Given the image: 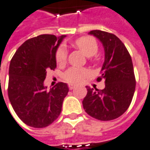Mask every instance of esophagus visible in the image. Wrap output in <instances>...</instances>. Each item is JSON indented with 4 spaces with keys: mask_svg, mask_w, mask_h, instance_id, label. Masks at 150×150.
<instances>
[{
    "mask_svg": "<svg viewBox=\"0 0 150 150\" xmlns=\"http://www.w3.org/2000/svg\"><path fill=\"white\" fill-rule=\"evenodd\" d=\"M74 87H75V86L73 85V84H69V90H73V89H74Z\"/></svg>",
    "mask_w": 150,
    "mask_h": 150,
    "instance_id": "1",
    "label": "esophagus"
}]
</instances>
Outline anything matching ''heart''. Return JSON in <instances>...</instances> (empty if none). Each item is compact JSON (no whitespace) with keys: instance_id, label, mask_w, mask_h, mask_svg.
Instances as JSON below:
<instances>
[{"instance_id":"heart-1","label":"heart","mask_w":150,"mask_h":150,"mask_svg":"<svg viewBox=\"0 0 150 150\" xmlns=\"http://www.w3.org/2000/svg\"><path fill=\"white\" fill-rule=\"evenodd\" d=\"M73 44L77 48L81 50L85 54L86 56L90 57V59H91V56L95 55L98 51V44L96 40L90 36L78 38L73 42ZM55 59L59 64H64L67 59V52L64 47H59L57 50L55 54ZM89 73H90L86 69L72 67L63 74V77L65 81L70 83H80L88 76Z\"/></svg>"}]
</instances>
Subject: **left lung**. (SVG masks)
I'll return each mask as SVG.
<instances>
[{"label":"left lung","mask_w":150,"mask_h":150,"mask_svg":"<svg viewBox=\"0 0 150 150\" xmlns=\"http://www.w3.org/2000/svg\"><path fill=\"white\" fill-rule=\"evenodd\" d=\"M95 36L103 44L105 62L101 76L97 81L105 80L103 90L87 89L82 101L86 112L96 119L110 121L122 115L131 105L136 89V78L132 57L125 45L114 34L93 30Z\"/></svg>","instance_id":"left-lung-1"}]
</instances>
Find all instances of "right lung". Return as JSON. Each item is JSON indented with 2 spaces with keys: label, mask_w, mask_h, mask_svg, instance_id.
<instances>
[{
  "label": "right lung",
  "mask_w": 150,
  "mask_h": 150,
  "mask_svg": "<svg viewBox=\"0 0 150 150\" xmlns=\"http://www.w3.org/2000/svg\"><path fill=\"white\" fill-rule=\"evenodd\" d=\"M65 37L43 34L28 39L11 59L8 96L14 112L29 127H45L61 112L68 85L59 82L47 91L44 80L46 70L56 68V50Z\"/></svg>",
  "instance_id": "1"
}]
</instances>
